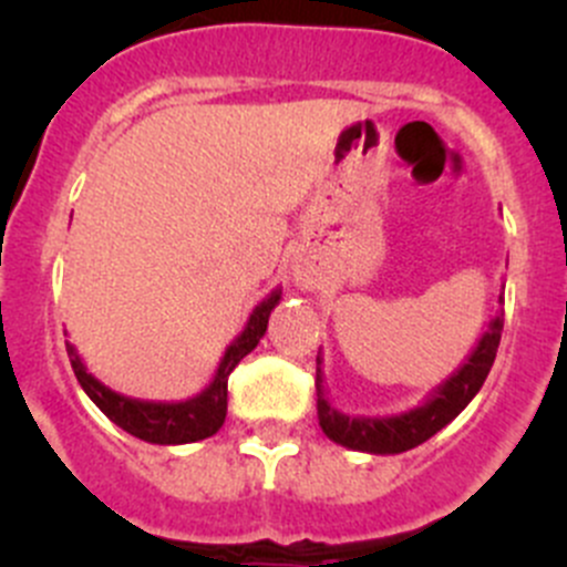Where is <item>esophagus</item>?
<instances>
[{"label":"esophagus","mask_w":567,"mask_h":567,"mask_svg":"<svg viewBox=\"0 0 567 567\" xmlns=\"http://www.w3.org/2000/svg\"><path fill=\"white\" fill-rule=\"evenodd\" d=\"M293 279H296V285H299V288H305V290L316 288V274H312L307 266H301V262H296V266H293Z\"/></svg>","instance_id":"1"}]
</instances>
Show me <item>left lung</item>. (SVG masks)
Segmentation results:
<instances>
[{"instance_id":"obj_1","label":"left lung","mask_w":567,"mask_h":567,"mask_svg":"<svg viewBox=\"0 0 567 567\" xmlns=\"http://www.w3.org/2000/svg\"><path fill=\"white\" fill-rule=\"evenodd\" d=\"M505 290V285H502ZM502 305V293H499ZM502 316L505 310H496L485 323V331L474 342L466 359L442 381L427 392V398L420 405L400 414H342L329 400L323 384V353H318L316 370V390H318V422L320 431L334 444H342L348 450L370 455H398L405 450H414L416 444L427 442L436 436L442 427H447L455 416L472 403L474 394L480 392L483 381L488 379V370L496 359L502 337Z\"/></svg>"}]
</instances>
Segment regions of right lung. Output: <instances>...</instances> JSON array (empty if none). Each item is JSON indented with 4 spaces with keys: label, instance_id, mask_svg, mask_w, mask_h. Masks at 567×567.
I'll return each instance as SVG.
<instances>
[{
    "label": "right lung",
    "instance_id": "right-lung-1",
    "mask_svg": "<svg viewBox=\"0 0 567 567\" xmlns=\"http://www.w3.org/2000/svg\"><path fill=\"white\" fill-rule=\"evenodd\" d=\"M279 299H282V288H274L271 293L251 310L241 334L225 348V357L219 359V368H216L210 384L205 386L203 392H197L194 398L186 400H140L109 390L104 381H99L90 373L87 364L79 357L76 346H71V342H65L68 359H71L73 373H76V381L82 384V390L87 392V398L104 411L114 425L123 427L125 433L151 444L203 442V439L214 436V433L225 425L227 379H230V373L236 370V364L241 362L247 353L255 351L257 342L262 340V334H266L268 329V318H271Z\"/></svg>",
    "mask_w": 567,
    "mask_h": 567
}]
</instances>
